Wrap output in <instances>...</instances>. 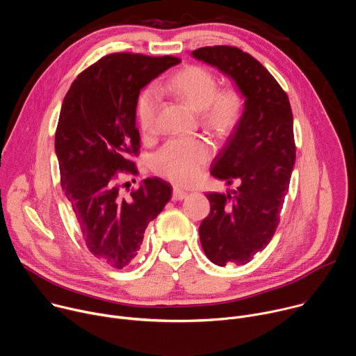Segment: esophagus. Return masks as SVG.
Returning a JSON list of instances; mask_svg holds the SVG:
<instances>
[{
	"instance_id": "esophagus-1",
	"label": "esophagus",
	"mask_w": 356,
	"mask_h": 356,
	"mask_svg": "<svg viewBox=\"0 0 356 356\" xmlns=\"http://www.w3.org/2000/svg\"><path fill=\"white\" fill-rule=\"evenodd\" d=\"M186 197H187V193H186V191H183V190L177 188V187L173 188V195H172L173 200H183V198H186Z\"/></svg>"
}]
</instances>
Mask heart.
<instances>
[{
  "label": "heart",
  "instance_id": "obj_1",
  "mask_svg": "<svg viewBox=\"0 0 356 356\" xmlns=\"http://www.w3.org/2000/svg\"><path fill=\"white\" fill-rule=\"evenodd\" d=\"M168 90L194 113L201 125L218 136L231 134L243 114V97L235 87L220 90L218 79L201 66H187L168 81ZM161 110L156 90H143L136 101V118L140 132H155ZM211 158L204 140H169L154 159L155 172L177 184L193 183Z\"/></svg>",
  "mask_w": 356,
  "mask_h": 356
}]
</instances>
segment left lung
<instances>
[{"instance_id": "left-lung-1", "label": "left lung", "mask_w": 356, "mask_h": 356, "mask_svg": "<svg viewBox=\"0 0 356 356\" xmlns=\"http://www.w3.org/2000/svg\"><path fill=\"white\" fill-rule=\"evenodd\" d=\"M217 67L245 98L243 114L211 165V175L235 190L206 194L211 209L198 228L207 258L245 265L270 242L296 161L289 97L275 77L234 46H207L191 54Z\"/></svg>"}]
</instances>
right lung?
I'll use <instances>...</instances> for the list:
<instances>
[{
    "mask_svg": "<svg viewBox=\"0 0 356 356\" xmlns=\"http://www.w3.org/2000/svg\"><path fill=\"white\" fill-rule=\"evenodd\" d=\"M179 63L173 56L113 54L80 73L63 99L55 136L62 188L88 250L115 269L134 261L147 224L172 195L168 181L147 177L122 197L118 177L138 175L129 158L140 143V90Z\"/></svg>",
    "mask_w": 356,
    "mask_h": 356,
    "instance_id": "right-lung-1",
    "label": "right lung"
}]
</instances>
